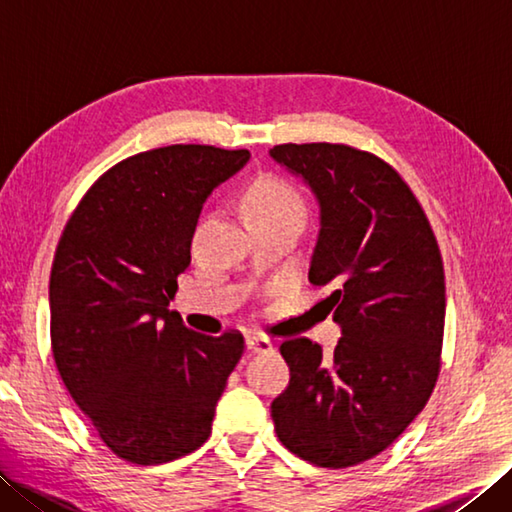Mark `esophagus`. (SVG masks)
<instances>
[{
	"label": "esophagus",
	"instance_id": "1",
	"mask_svg": "<svg viewBox=\"0 0 512 512\" xmlns=\"http://www.w3.org/2000/svg\"><path fill=\"white\" fill-rule=\"evenodd\" d=\"M246 347L250 354H266V352H273V343H270L266 336H259V334H253L248 336L246 339Z\"/></svg>",
	"mask_w": 512,
	"mask_h": 512
}]
</instances>
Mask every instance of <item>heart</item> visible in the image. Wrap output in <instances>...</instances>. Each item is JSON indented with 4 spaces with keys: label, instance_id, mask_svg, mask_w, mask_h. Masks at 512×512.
I'll use <instances>...</instances> for the list:
<instances>
[{
    "label": "heart",
    "instance_id": "obj_1",
    "mask_svg": "<svg viewBox=\"0 0 512 512\" xmlns=\"http://www.w3.org/2000/svg\"><path fill=\"white\" fill-rule=\"evenodd\" d=\"M244 209L248 217H266L281 213H306L301 193L290 182L266 176L250 184L244 198Z\"/></svg>",
    "mask_w": 512,
    "mask_h": 512
}]
</instances>
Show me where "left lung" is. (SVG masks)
Wrapping results in <instances>:
<instances>
[{"mask_svg": "<svg viewBox=\"0 0 512 512\" xmlns=\"http://www.w3.org/2000/svg\"><path fill=\"white\" fill-rule=\"evenodd\" d=\"M270 156L317 195L308 279L332 290L325 301L343 330L332 358L306 336L281 343L290 383L270 413L290 453L347 469L385 451L436 387L442 255L416 195L383 158L341 143L275 145Z\"/></svg>", "mask_w": 512, "mask_h": 512, "instance_id": "8db88e82", "label": "left lung"}]
</instances>
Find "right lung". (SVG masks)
Segmentation results:
<instances>
[{
    "label": "right lung",
    "mask_w": 512,
    "mask_h": 512,
    "mask_svg": "<svg viewBox=\"0 0 512 512\" xmlns=\"http://www.w3.org/2000/svg\"><path fill=\"white\" fill-rule=\"evenodd\" d=\"M248 149L169 145L96 180L63 228L50 273V341L65 389L105 447L132 464L200 449L244 336H206L169 310L217 184Z\"/></svg>",
    "instance_id": "add662e5"
}]
</instances>
